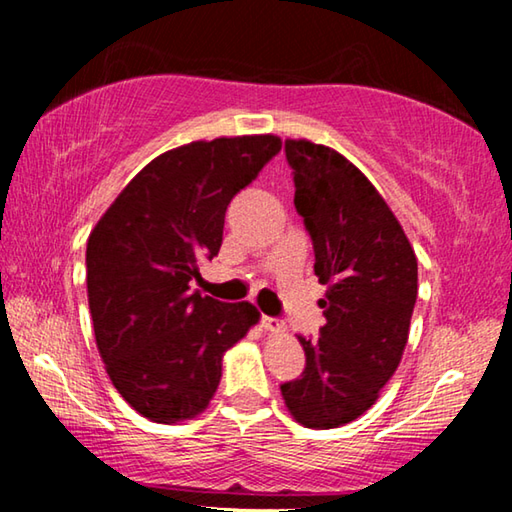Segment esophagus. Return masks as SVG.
I'll list each match as a JSON object with an SVG mask.
<instances>
[{"label":"esophagus","mask_w":512,"mask_h":512,"mask_svg":"<svg viewBox=\"0 0 512 512\" xmlns=\"http://www.w3.org/2000/svg\"><path fill=\"white\" fill-rule=\"evenodd\" d=\"M262 327L266 329V332H284L282 320L271 318V316H262Z\"/></svg>","instance_id":"1"}]
</instances>
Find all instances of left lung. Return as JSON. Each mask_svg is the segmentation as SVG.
Listing matches in <instances>:
<instances>
[{"label":"left lung","mask_w":512,"mask_h":512,"mask_svg":"<svg viewBox=\"0 0 512 512\" xmlns=\"http://www.w3.org/2000/svg\"><path fill=\"white\" fill-rule=\"evenodd\" d=\"M296 210L325 284L320 339L298 336L307 366L282 384L289 413L309 429L343 427L377 402L409 341L418 259L391 207L341 153L284 142Z\"/></svg>","instance_id":"left-lung-1"}]
</instances>
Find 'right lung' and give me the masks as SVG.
<instances>
[{
    "label": "right lung",
    "instance_id": "add662e5",
    "mask_svg": "<svg viewBox=\"0 0 512 512\" xmlns=\"http://www.w3.org/2000/svg\"><path fill=\"white\" fill-rule=\"evenodd\" d=\"M275 135L192 142L151 160L124 187L85 250L94 339L133 409L176 424L207 409L225 350L259 320L250 302L192 291L219 255L225 210L280 153Z\"/></svg>",
    "mask_w": 512,
    "mask_h": 512
}]
</instances>
